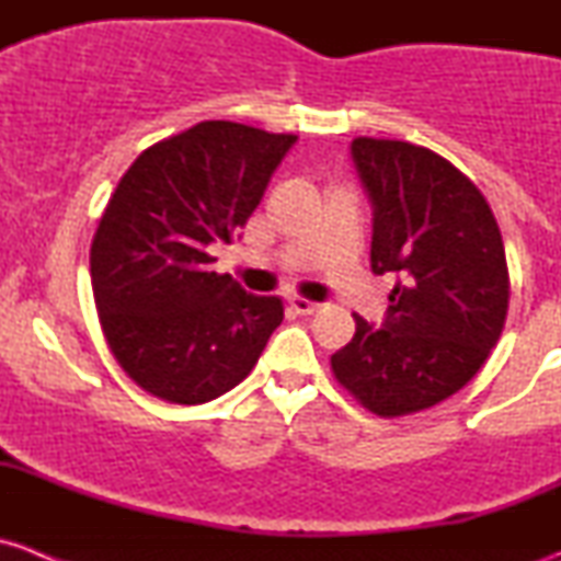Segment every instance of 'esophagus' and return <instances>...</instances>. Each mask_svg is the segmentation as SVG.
Wrapping results in <instances>:
<instances>
[{
    "mask_svg": "<svg viewBox=\"0 0 561 561\" xmlns=\"http://www.w3.org/2000/svg\"><path fill=\"white\" fill-rule=\"evenodd\" d=\"M290 307L296 309L298 314H314L317 309H320V304L309 301V298H301V296H293V298H290Z\"/></svg>",
    "mask_w": 561,
    "mask_h": 561,
    "instance_id": "34e87169",
    "label": "esophagus"
}]
</instances>
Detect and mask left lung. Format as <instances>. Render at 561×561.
<instances>
[{"label": "left lung", "mask_w": 561, "mask_h": 561, "mask_svg": "<svg viewBox=\"0 0 561 561\" xmlns=\"http://www.w3.org/2000/svg\"><path fill=\"white\" fill-rule=\"evenodd\" d=\"M350 157L371 203V271L396 285L380 325L355 314L331 366L371 412L407 415L461 390L500 342L505 247L478 186L434 151L355 138Z\"/></svg>", "instance_id": "obj_1"}]
</instances>
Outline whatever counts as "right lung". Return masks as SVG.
I'll list each match as a JSON object with an SVG mask.
<instances>
[{"label":"right lung","instance_id":"obj_1","mask_svg":"<svg viewBox=\"0 0 561 561\" xmlns=\"http://www.w3.org/2000/svg\"><path fill=\"white\" fill-rule=\"evenodd\" d=\"M233 122H201L122 175L92 241V290L113 358L151 396L203 404L254 369L285 317L276 296L211 271L296 146Z\"/></svg>","mask_w":561,"mask_h":561}]
</instances>
